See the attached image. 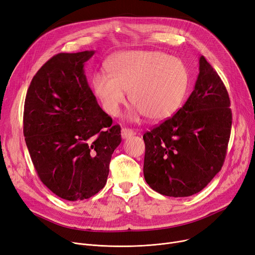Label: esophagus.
Wrapping results in <instances>:
<instances>
[{
  "label": "esophagus",
  "mask_w": 255,
  "mask_h": 255,
  "mask_svg": "<svg viewBox=\"0 0 255 255\" xmlns=\"http://www.w3.org/2000/svg\"><path fill=\"white\" fill-rule=\"evenodd\" d=\"M132 135H134V130L130 129V128H124L123 129H121V137H123L124 139L129 138V137L132 136Z\"/></svg>",
  "instance_id": "esophagus-1"
}]
</instances>
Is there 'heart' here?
<instances>
[{
    "label": "heart",
    "mask_w": 255,
    "mask_h": 255,
    "mask_svg": "<svg viewBox=\"0 0 255 255\" xmlns=\"http://www.w3.org/2000/svg\"><path fill=\"white\" fill-rule=\"evenodd\" d=\"M110 74L92 78L95 95L104 110L117 116L128 100L134 114L160 121L171 117L183 104L189 86V70L179 58L160 51H128L112 58Z\"/></svg>",
    "instance_id": "obj_1"
}]
</instances>
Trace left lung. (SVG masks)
Instances as JSON below:
<instances>
[{
    "label": "left lung",
    "mask_w": 255,
    "mask_h": 255,
    "mask_svg": "<svg viewBox=\"0 0 255 255\" xmlns=\"http://www.w3.org/2000/svg\"><path fill=\"white\" fill-rule=\"evenodd\" d=\"M225 85L203 56L186 104L143 135V173L148 186L170 197H187L208 186L223 166L233 114Z\"/></svg>",
    "instance_id": "left-lung-1"
}]
</instances>
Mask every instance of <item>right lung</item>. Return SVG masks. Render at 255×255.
Masks as SVG:
<instances>
[{"mask_svg": "<svg viewBox=\"0 0 255 255\" xmlns=\"http://www.w3.org/2000/svg\"><path fill=\"white\" fill-rule=\"evenodd\" d=\"M94 51L60 53L36 72L23 109V136L42 183L60 198L88 199L106 185L120 126L99 106L84 72Z\"/></svg>", "mask_w": 255, "mask_h": 255, "instance_id": "add662e5", "label": "right lung"}]
</instances>
